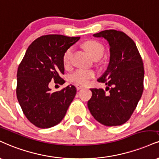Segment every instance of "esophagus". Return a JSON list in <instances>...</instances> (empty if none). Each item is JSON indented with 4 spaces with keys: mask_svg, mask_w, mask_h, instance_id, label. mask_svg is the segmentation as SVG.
<instances>
[{
    "mask_svg": "<svg viewBox=\"0 0 159 159\" xmlns=\"http://www.w3.org/2000/svg\"><path fill=\"white\" fill-rule=\"evenodd\" d=\"M75 87H76V88H77L78 90H80V89H83V86H82L81 84H76Z\"/></svg>",
    "mask_w": 159,
    "mask_h": 159,
    "instance_id": "1",
    "label": "esophagus"
}]
</instances>
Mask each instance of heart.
<instances>
[{"label":"heart","mask_w":159,"mask_h":159,"mask_svg":"<svg viewBox=\"0 0 159 159\" xmlns=\"http://www.w3.org/2000/svg\"><path fill=\"white\" fill-rule=\"evenodd\" d=\"M84 47L87 49L88 52L93 58L96 57H102L104 53V47L99 43L98 41H95V40H90V41H86L84 43ZM72 49L70 48L65 52L64 57H63V61L65 66L69 64L70 63V58L72 55ZM95 74L93 71L87 70H83V69H79L76 70L72 73H71L69 76V78L71 81L75 82V83L85 84L87 83L89 79L94 77Z\"/></svg>","instance_id":"obj_1"}]
</instances>
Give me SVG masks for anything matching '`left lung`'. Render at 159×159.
I'll return each instance as SVG.
<instances>
[{
	"instance_id": "obj_1",
	"label": "left lung",
	"mask_w": 159,
	"mask_h": 159,
	"mask_svg": "<svg viewBox=\"0 0 159 159\" xmlns=\"http://www.w3.org/2000/svg\"><path fill=\"white\" fill-rule=\"evenodd\" d=\"M104 38L110 46V63L98 81L107 85L90 89L93 93L87 106L99 123L108 127L127 122L136 108L144 90L143 61L135 42L121 31L104 30L94 34Z\"/></svg>"
}]
</instances>
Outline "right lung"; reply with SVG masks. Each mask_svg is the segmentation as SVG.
<instances>
[{
  "label": "right lung",
  "mask_w": 159,
  "mask_h": 159,
  "mask_svg": "<svg viewBox=\"0 0 159 159\" xmlns=\"http://www.w3.org/2000/svg\"><path fill=\"white\" fill-rule=\"evenodd\" d=\"M80 37L47 35L29 46L17 73L16 94L27 119L36 127L45 129L62 121L76 94L75 86L51 92L49 84H63V57Z\"/></svg>",
  "instance_id": "right-lung-1"
}]
</instances>
